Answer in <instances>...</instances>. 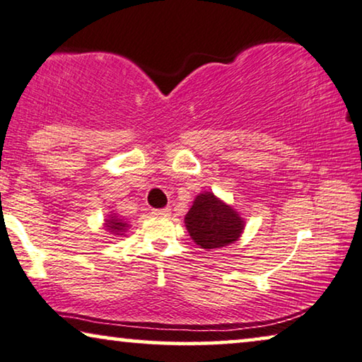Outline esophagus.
Segmentation results:
<instances>
[{
	"mask_svg": "<svg viewBox=\"0 0 362 362\" xmlns=\"http://www.w3.org/2000/svg\"><path fill=\"white\" fill-rule=\"evenodd\" d=\"M170 209L168 207H163V209H153V211H151V214H153V216H156V217H168L170 216Z\"/></svg>",
	"mask_w": 362,
	"mask_h": 362,
	"instance_id": "34e87169",
	"label": "esophagus"
}]
</instances>
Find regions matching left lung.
Here are the masks:
<instances>
[{
    "label": "left lung",
    "instance_id": "obj_1",
    "mask_svg": "<svg viewBox=\"0 0 362 362\" xmlns=\"http://www.w3.org/2000/svg\"><path fill=\"white\" fill-rule=\"evenodd\" d=\"M185 225L194 243L211 251L235 243L245 230V218L211 191L197 194Z\"/></svg>",
    "mask_w": 362,
    "mask_h": 362
}]
</instances>
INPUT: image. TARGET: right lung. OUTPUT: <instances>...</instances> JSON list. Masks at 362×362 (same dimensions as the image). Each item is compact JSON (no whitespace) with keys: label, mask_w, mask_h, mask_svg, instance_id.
Returning a JSON list of instances; mask_svg holds the SVG:
<instances>
[{"label":"right lung","mask_w":362,"mask_h":362,"mask_svg":"<svg viewBox=\"0 0 362 362\" xmlns=\"http://www.w3.org/2000/svg\"><path fill=\"white\" fill-rule=\"evenodd\" d=\"M130 227L129 222L125 218H120L116 212H109L107 218H104V228L106 232L111 235H116V237H125V232Z\"/></svg>","instance_id":"add662e5"}]
</instances>
